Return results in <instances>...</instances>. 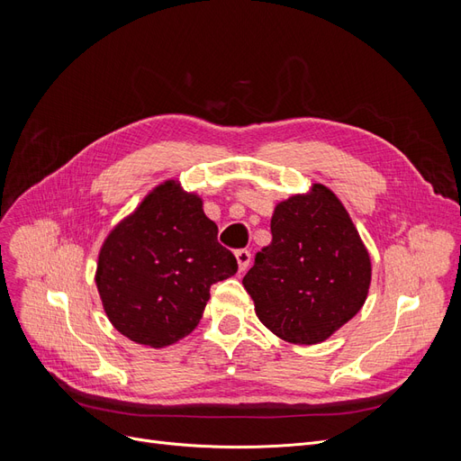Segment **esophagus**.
<instances>
[{
	"instance_id": "1",
	"label": "esophagus",
	"mask_w": 461,
	"mask_h": 461,
	"mask_svg": "<svg viewBox=\"0 0 461 461\" xmlns=\"http://www.w3.org/2000/svg\"><path fill=\"white\" fill-rule=\"evenodd\" d=\"M236 261H239V271L244 273L249 267V261H252V254L248 252V249H239V252L234 254Z\"/></svg>"
}]
</instances>
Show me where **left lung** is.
Listing matches in <instances>:
<instances>
[{
    "label": "left lung",
    "mask_w": 461,
    "mask_h": 461,
    "mask_svg": "<svg viewBox=\"0 0 461 461\" xmlns=\"http://www.w3.org/2000/svg\"><path fill=\"white\" fill-rule=\"evenodd\" d=\"M271 234V244L242 278L256 313L283 340L323 342L367 298V249L344 205L323 185L278 203Z\"/></svg>",
    "instance_id": "obj_1"
}]
</instances>
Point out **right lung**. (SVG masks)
<instances>
[{
	"label": "right lung",
	"mask_w": 461,
	"mask_h": 461,
	"mask_svg": "<svg viewBox=\"0 0 461 461\" xmlns=\"http://www.w3.org/2000/svg\"><path fill=\"white\" fill-rule=\"evenodd\" d=\"M202 200L175 180L153 190L111 230L95 285L113 327L132 342L163 348L196 329L212 285L239 271Z\"/></svg>",
	"instance_id": "add662e5"
}]
</instances>
